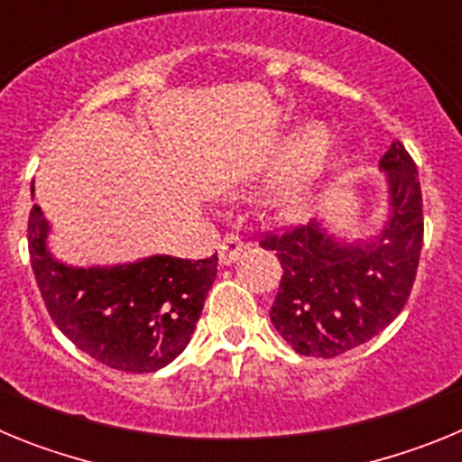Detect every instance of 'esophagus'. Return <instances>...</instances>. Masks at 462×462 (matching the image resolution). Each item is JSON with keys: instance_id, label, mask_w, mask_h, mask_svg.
Segmentation results:
<instances>
[{"instance_id": "34e87169", "label": "esophagus", "mask_w": 462, "mask_h": 462, "mask_svg": "<svg viewBox=\"0 0 462 462\" xmlns=\"http://www.w3.org/2000/svg\"><path fill=\"white\" fill-rule=\"evenodd\" d=\"M243 247L245 243L238 238V236H226V238L219 243V250H217L219 261H222V263H234V261L240 256V252H243Z\"/></svg>"}]
</instances>
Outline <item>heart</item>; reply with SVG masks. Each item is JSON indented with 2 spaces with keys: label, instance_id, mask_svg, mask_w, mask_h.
Listing matches in <instances>:
<instances>
[{
  "label": "heart",
  "instance_id": "1",
  "mask_svg": "<svg viewBox=\"0 0 462 462\" xmlns=\"http://www.w3.org/2000/svg\"><path fill=\"white\" fill-rule=\"evenodd\" d=\"M326 143H328V132L321 125L300 126L293 134H289L280 145V150H277L275 169L282 171V173H293V171L305 169V166L312 164L314 159L324 152ZM342 164H345V157L333 154L326 162V169L337 171L342 169Z\"/></svg>",
  "mask_w": 462,
  "mask_h": 462
}]
</instances>
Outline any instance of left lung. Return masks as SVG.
Listing matches in <instances>:
<instances>
[{"label":"left lung","mask_w":462,"mask_h":462,"mask_svg":"<svg viewBox=\"0 0 462 462\" xmlns=\"http://www.w3.org/2000/svg\"><path fill=\"white\" fill-rule=\"evenodd\" d=\"M389 175V224L374 243L337 245L317 222L266 231L282 263L271 321L303 356L333 358L382 333L405 308L423 247V199L400 141L379 162Z\"/></svg>","instance_id":"left-lung-1"}]
</instances>
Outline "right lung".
I'll list each match as a JSON object with an SVG mask.
<instances>
[{"label":"right lung","mask_w":462,"mask_h":462,"mask_svg":"<svg viewBox=\"0 0 462 462\" xmlns=\"http://www.w3.org/2000/svg\"><path fill=\"white\" fill-rule=\"evenodd\" d=\"M46 236L48 222L32 206V271L51 319L79 349L136 374L164 368L185 349L217 275V254L199 261L159 254L85 271L52 259Z\"/></svg>","instance_id":"obj_1"}]
</instances>
